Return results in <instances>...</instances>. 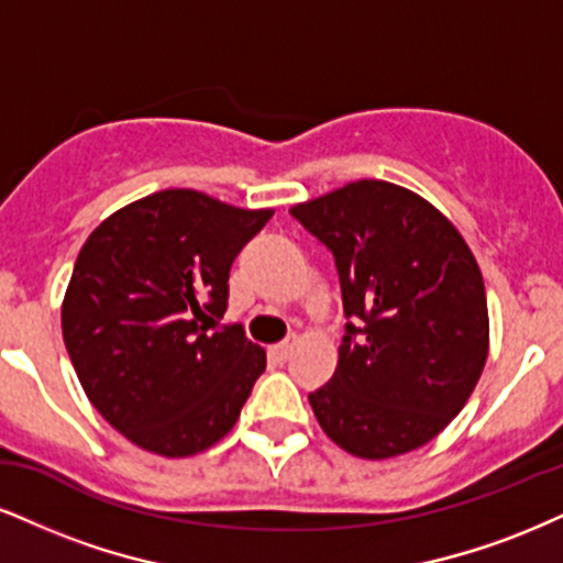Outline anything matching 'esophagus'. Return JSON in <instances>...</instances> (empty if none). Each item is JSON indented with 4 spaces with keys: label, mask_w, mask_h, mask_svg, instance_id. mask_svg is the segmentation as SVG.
<instances>
[{
    "label": "esophagus",
    "mask_w": 563,
    "mask_h": 563,
    "mask_svg": "<svg viewBox=\"0 0 563 563\" xmlns=\"http://www.w3.org/2000/svg\"><path fill=\"white\" fill-rule=\"evenodd\" d=\"M297 344H300V336L289 334L287 339H284V342L271 346V357H276V360H279V363H284V360L292 357V352H295Z\"/></svg>",
    "instance_id": "esophagus-1"
}]
</instances>
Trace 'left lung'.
<instances>
[{"instance_id":"obj_1","label":"left lung","mask_w":563,"mask_h":563,"mask_svg":"<svg viewBox=\"0 0 563 563\" xmlns=\"http://www.w3.org/2000/svg\"><path fill=\"white\" fill-rule=\"evenodd\" d=\"M334 253L346 334L334 376L308 394L336 446L391 460L441 433L488 357V302L456 227L418 192L357 179L289 208Z\"/></svg>"}]
</instances>
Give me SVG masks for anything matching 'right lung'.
Listing matches in <instances>:
<instances>
[{"label":"right lung","mask_w":563,"mask_h":563,"mask_svg":"<svg viewBox=\"0 0 563 563\" xmlns=\"http://www.w3.org/2000/svg\"><path fill=\"white\" fill-rule=\"evenodd\" d=\"M274 217L198 190L120 208L80 247L62 336L82 391L109 426L158 456H190L240 418L266 352L227 310L229 268Z\"/></svg>","instance_id":"1"}]
</instances>
